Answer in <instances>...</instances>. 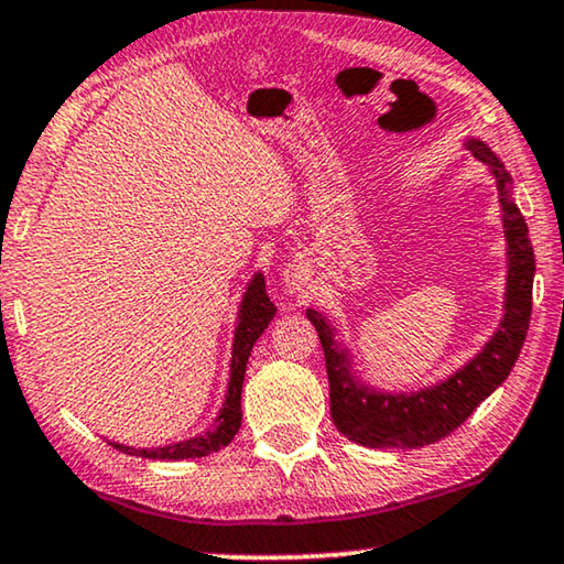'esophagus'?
Segmentation results:
<instances>
[{
    "instance_id": "1",
    "label": "esophagus",
    "mask_w": 564,
    "mask_h": 564,
    "mask_svg": "<svg viewBox=\"0 0 564 564\" xmlns=\"http://www.w3.org/2000/svg\"><path fill=\"white\" fill-rule=\"evenodd\" d=\"M307 288V267L305 264H292L284 270V290L290 294L305 292Z\"/></svg>"
}]
</instances>
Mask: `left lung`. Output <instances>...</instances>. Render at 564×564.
<instances>
[{
    "label": "left lung",
    "mask_w": 564,
    "mask_h": 564,
    "mask_svg": "<svg viewBox=\"0 0 564 564\" xmlns=\"http://www.w3.org/2000/svg\"><path fill=\"white\" fill-rule=\"evenodd\" d=\"M464 145L494 178L507 241V282L501 305L505 315L481 350L438 383L423 386L419 391H383L360 380L358 370L352 368V352L337 337L340 330L333 319L312 307L305 312L325 350L333 423L343 436L360 446L421 448L448 436L509 378L530 330L534 249L524 216L514 204L512 176L499 155L479 138H466Z\"/></svg>",
    "instance_id": "obj_1"
}]
</instances>
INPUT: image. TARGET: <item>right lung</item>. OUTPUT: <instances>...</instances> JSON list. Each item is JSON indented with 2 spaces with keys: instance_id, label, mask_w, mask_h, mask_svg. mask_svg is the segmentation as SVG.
I'll list each match as a JSON object with an SVG mask.
<instances>
[{
  "instance_id": "add662e5",
  "label": "right lung",
  "mask_w": 564,
  "mask_h": 564,
  "mask_svg": "<svg viewBox=\"0 0 564 564\" xmlns=\"http://www.w3.org/2000/svg\"><path fill=\"white\" fill-rule=\"evenodd\" d=\"M276 315L274 302L267 297L264 274L254 272L252 280L247 282L245 294H241L237 325H234V340H231V360H229V383L227 393H224V403L209 429L196 433L192 438L176 441V444L166 446H151V448H135L118 444V441H108L118 452L141 456V458H155V462H181V458H202L209 456L219 448L229 446L234 433L241 426V386H245V372L249 355H252L254 343L259 340L267 327Z\"/></svg>"
}]
</instances>
